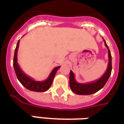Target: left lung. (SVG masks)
<instances>
[{"label": "left lung", "mask_w": 124, "mask_h": 124, "mask_svg": "<svg viewBox=\"0 0 124 124\" xmlns=\"http://www.w3.org/2000/svg\"><path fill=\"white\" fill-rule=\"evenodd\" d=\"M105 46L108 48V64L107 67L106 71L105 72L104 74L102 75L101 78H99L98 80L96 81H93L91 82H87V83H78L76 82L75 79L74 74L72 70H70V86L71 90L73 92H74L78 95H90L94 93L101 90L108 80L109 76L111 75L112 72V56L109 51V48L107 45L106 41L104 40Z\"/></svg>", "instance_id": "1"}]
</instances>
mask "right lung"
I'll use <instances>...</instances> for the list:
<instances>
[{"label": "right lung", "instance_id": "right-lung-1", "mask_svg": "<svg viewBox=\"0 0 124 124\" xmlns=\"http://www.w3.org/2000/svg\"><path fill=\"white\" fill-rule=\"evenodd\" d=\"M19 43L20 40L18 41L17 45L15 48V55H14V60H13V66L15 69L16 75L17 77L18 80H19L20 83L22 84L24 87L28 89L31 91L37 92H46L48 90L52 85V83L53 82L55 74L56 73L57 70L59 69L60 66L55 67L52 70V72L47 78L46 80L44 81H36L30 76L26 75L25 73L24 72L23 70L20 68V66L18 63L17 60V53L18 47H19Z\"/></svg>", "mask_w": 124, "mask_h": 124}]
</instances>
